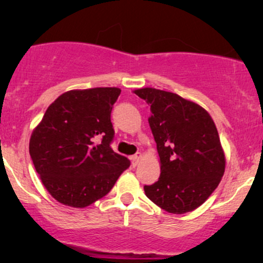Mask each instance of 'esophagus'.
Instances as JSON below:
<instances>
[{
	"instance_id": "obj_1",
	"label": "esophagus",
	"mask_w": 263,
	"mask_h": 263,
	"mask_svg": "<svg viewBox=\"0 0 263 263\" xmlns=\"http://www.w3.org/2000/svg\"><path fill=\"white\" fill-rule=\"evenodd\" d=\"M142 158V153L141 152H137L135 156L131 157V161H132V164L134 165H137L138 162H140V159Z\"/></svg>"
}]
</instances>
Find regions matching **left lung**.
<instances>
[{
	"label": "left lung",
	"mask_w": 263,
	"mask_h": 263,
	"mask_svg": "<svg viewBox=\"0 0 263 263\" xmlns=\"http://www.w3.org/2000/svg\"><path fill=\"white\" fill-rule=\"evenodd\" d=\"M151 106L149 127L161 176L144 193L172 214L195 210L210 197L225 172L226 157L213 119L200 105L174 92L143 87L134 91Z\"/></svg>",
	"instance_id": "obj_1"
}]
</instances>
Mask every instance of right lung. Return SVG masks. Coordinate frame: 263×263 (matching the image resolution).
<instances>
[{
	"label": "right lung",
	"mask_w": 263,
	"mask_h": 263,
	"mask_svg": "<svg viewBox=\"0 0 263 263\" xmlns=\"http://www.w3.org/2000/svg\"><path fill=\"white\" fill-rule=\"evenodd\" d=\"M120 92L119 87L66 91L33 129V164L48 193L63 205L85 208L95 203L131 164L110 147L115 135L111 110Z\"/></svg>",
	"instance_id": "obj_1"
}]
</instances>
